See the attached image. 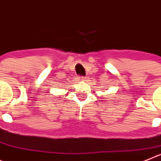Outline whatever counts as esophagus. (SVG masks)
<instances>
[{
	"mask_svg": "<svg viewBox=\"0 0 161 161\" xmlns=\"http://www.w3.org/2000/svg\"><path fill=\"white\" fill-rule=\"evenodd\" d=\"M77 78L78 80H85V77L83 76H79Z\"/></svg>",
	"mask_w": 161,
	"mask_h": 161,
	"instance_id": "obj_1",
	"label": "esophagus"
}]
</instances>
